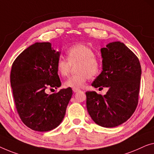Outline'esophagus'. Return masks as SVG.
Segmentation results:
<instances>
[{
  "mask_svg": "<svg viewBox=\"0 0 154 154\" xmlns=\"http://www.w3.org/2000/svg\"><path fill=\"white\" fill-rule=\"evenodd\" d=\"M72 91H73V92H74V93H77V92H79L80 90H79V89H78V88H72Z\"/></svg>",
  "mask_w": 154,
  "mask_h": 154,
  "instance_id": "34e87169",
  "label": "esophagus"
}]
</instances>
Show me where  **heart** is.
Masks as SVG:
<instances>
[{"mask_svg": "<svg viewBox=\"0 0 154 154\" xmlns=\"http://www.w3.org/2000/svg\"><path fill=\"white\" fill-rule=\"evenodd\" d=\"M66 59L67 60L62 58L57 60V73L60 76H67L72 66L76 64V71L78 72L63 82V86L66 88H82L90 77L97 76L100 72V60L95 57V52L86 45L79 43L70 46L66 52Z\"/></svg>", "mask_w": 154, "mask_h": 154, "instance_id": "heart-1", "label": "heart"}]
</instances>
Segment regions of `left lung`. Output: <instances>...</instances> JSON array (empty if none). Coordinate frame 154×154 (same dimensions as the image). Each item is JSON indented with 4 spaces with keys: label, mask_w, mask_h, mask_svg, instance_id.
Here are the masks:
<instances>
[{
    "label": "left lung",
    "mask_w": 154,
    "mask_h": 154,
    "mask_svg": "<svg viewBox=\"0 0 154 154\" xmlns=\"http://www.w3.org/2000/svg\"><path fill=\"white\" fill-rule=\"evenodd\" d=\"M102 71L92 86L109 88L102 96L87 91L86 107L93 120L101 127H116L131 118L136 110L141 66L136 55L123 43L114 41L101 48Z\"/></svg>",
    "instance_id": "left-lung-1"
}]
</instances>
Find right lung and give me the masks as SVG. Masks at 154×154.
Here are the masks:
<instances>
[{
    "instance_id": "1",
    "label": "right lung",
    "mask_w": 154,
    "mask_h": 154,
    "mask_svg": "<svg viewBox=\"0 0 154 154\" xmlns=\"http://www.w3.org/2000/svg\"><path fill=\"white\" fill-rule=\"evenodd\" d=\"M60 54L50 43L37 42L23 50L11 66L10 82L17 112L23 122L36 131L58 127L72 95L71 88L46 93L47 88L61 85L56 69Z\"/></svg>"
}]
</instances>
